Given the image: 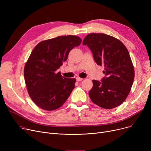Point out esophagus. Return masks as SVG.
<instances>
[{"label": "esophagus", "instance_id": "obj_1", "mask_svg": "<svg viewBox=\"0 0 151 151\" xmlns=\"http://www.w3.org/2000/svg\"><path fill=\"white\" fill-rule=\"evenodd\" d=\"M83 79L81 78H80V77H77V78H76V81H83Z\"/></svg>", "mask_w": 151, "mask_h": 151}]
</instances>
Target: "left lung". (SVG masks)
Returning a JSON list of instances; mask_svg holds the SVG:
<instances>
[{
    "label": "left lung",
    "mask_w": 151,
    "mask_h": 151,
    "mask_svg": "<svg viewBox=\"0 0 151 151\" xmlns=\"http://www.w3.org/2000/svg\"><path fill=\"white\" fill-rule=\"evenodd\" d=\"M92 52L93 59L103 66L105 77L101 81L92 80L89 96L93 103L102 108L121 105L129 94L134 78V70L129 52L117 38L105 34L91 33L83 40Z\"/></svg>",
    "instance_id": "8db88e82"
}]
</instances>
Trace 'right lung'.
<instances>
[{
	"label": "right lung",
	"instance_id": "obj_1",
	"mask_svg": "<svg viewBox=\"0 0 151 151\" xmlns=\"http://www.w3.org/2000/svg\"><path fill=\"white\" fill-rule=\"evenodd\" d=\"M81 41L76 35L59 36L40 42L32 51L24 76L29 96L39 108L57 109L68 99L75 88L76 79L62 77L56 70Z\"/></svg>",
	"mask_w": 151,
	"mask_h": 151
}]
</instances>
